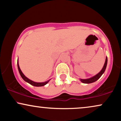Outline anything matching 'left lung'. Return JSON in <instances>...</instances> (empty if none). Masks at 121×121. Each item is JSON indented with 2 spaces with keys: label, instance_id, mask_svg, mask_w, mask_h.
<instances>
[{
  "label": "left lung",
  "instance_id": "1",
  "mask_svg": "<svg viewBox=\"0 0 121 121\" xmlns=\"http://www.w3.org/2000/svg\"><path fill=\"white\" fill-rule=\"evenodd\" d=\"M107 58L106 57V61H105V62H104V67H103L102 69L101 70V71L99 72V73L95 76L91 77V78H88V79H85V80L81 79V81L82 82L85 83H91L97 81L98 79H99V78H100V77L102 76V74L104 73V71H105V70H106V66H107Z\"/></svg>",
  "mask_w": 121,
  "mask_h": 121
}]
</instances>
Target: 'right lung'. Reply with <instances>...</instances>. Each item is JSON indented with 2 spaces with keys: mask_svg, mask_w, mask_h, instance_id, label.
Wrapping results in <instances>:
<instances>
[{
  "mask_svg": "<svg viewBox=\"0 0 121 121\" xmlns=\"http://www.w3.org/2000/svg\"><path fill=\"white\" fill-rule=\"evenodd\" d=\"M17 67H18V70H19V73H20V75L22 77V79H23L24 81H25L26 82H28L29 83H30V84H31V85H33V86H36V87H39V86H44V85H45L46 83H48V82L50 81L49 80H48V81H46V82H41V83H39V82H34L33 81H31V80H30L29 79V78H27L25 76V75H24L23 73H22V71H21L20 67H19V63H18V60H17Z\"/></svg>",
  "mask_w": 121,
  "mask_h": 121,
  "instance_id": "add662e5",
  "label": "right lung"
}]
</instances>
